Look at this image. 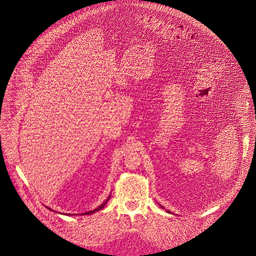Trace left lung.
Instances as JSON below:
<instances>
[{"mask_svg":"<svg viewBox=\"0 0 256 256\" xmlns=\"http://www.w3.org/2000/svg\"><path fill=\"white\" fill-rule=\"evenodd\" d=\"M168 212H170V211H168Z\"/></svg>","mask_w":256,"mask_h":256,"instance_id":"obj_1","label":"left lung"}]
</instances>
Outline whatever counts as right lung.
Instances as JSON below:
<instances>
[{
	"label": "right lung",
	"mask_w": 256,
	"mask_h": 256,
	"mask_svg": "<svg viewBox=\"0 0 256 256\" xmlns=\"http://www.w3.org/2000/svg\"><path fill=\"white\" fill-rule=\"evenodd\" d=\"M110 199V195L108 196V199H106V201H104V203H102V204L100 207H98L96 209H94V210H92V211H90V212H86V213H84L82 215H90V214H92V213H94V212H96V211H100V210H102V208L106 206V204L108 203V201ZM48 209H50V208H48ZM50 210H51V209H50ZM69 215H70V214H69Z\"/></svg>",
	"instance_id": "1"
}]
</instances>
